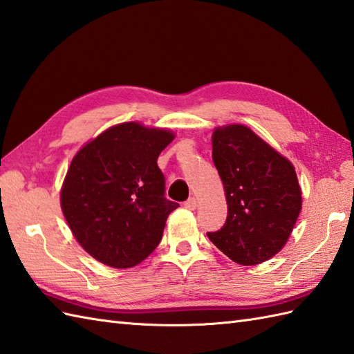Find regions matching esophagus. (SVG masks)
<instances>
[{
	"mask_svg": "<svg viewBox=\"0 0 354 354\" xmlns=\"http://www.w3.org/2000/svg\"><path fill=\"white\" fill-rule=\"evenodd\" d=\"M184 207H185L187 209H194V208L198 207V199H196V198H190L189 201H185Z\"/></svg>",
	"mask_w": 354,
	"mask_h": 354,
	"instance_id": "esophagus-1",
	"label": "esophagus"
}]
</instances>
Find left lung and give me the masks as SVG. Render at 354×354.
I'll return each instance as SVG.
<instances>
[{
	"instance_id": "8db88e82",
	"label": "left lung",
	"mask_w": 354,
	"mask_h": 354,
	"mask_svg": "<svg viewBox=\"0 0 354 354\" xmlns=\"http://www.w3.org/2000/svg\"><path fill=\"white\" fill-rule=\"evenodd\" d=\"M212 142L228 216L207 236L239 265H260L283 250L301 213L295 167L245 124L214 127Z\"/></svg>"
}]
</instances>
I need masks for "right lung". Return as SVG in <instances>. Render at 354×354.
Returning <instances> with one entry per match:
<instances>
[{"mask_svg": "<svg viewBox=\"0 0 354 354\" xmlns=\"http://www.w3.org/2000/svg\"><path fill=\"white\" fill-rule=\"evenodd\" d=\"M175 132L126 122L108 127L73 156L61 208L79 245L103 265H140L160 243L176 202L164 198L158 156Z\"/></svg>", "mask_w": 354, "mask_h": 354, "instance_id": "right-lung-1", "label": "right lung"}]
</instances>
